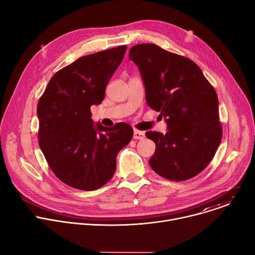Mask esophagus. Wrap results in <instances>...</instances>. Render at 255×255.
Masks as SVG:
<instances>
[{"instance_id":"obj_1","label":"esophagus","mask_w":255,"mask_h":255,"mask_svg":"<svg viewBox=\"0 0 255 255\" xmlns=\"http://www.w3.org/2000/svg\"><path fill=\"white\" fill-rule=\"evenodd\" d=\"M145 137V133L139 130H134V134H133V138L137 139V140H142Z\"/></svg>"}]
</instances>
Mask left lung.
<instances>
[{
    "label": "left lung",
    "mask_w": 255,
    "mask_h": 255,
    "mask_svg": "<svg viewBox=\"0 0 255 255\" xmlns=\"http://www.w3.org/2000/svg\"><path fill=\"white\" fill-rule=\"evenodd\" d=\"M129 58L139 68L148 106L167 125L164 135L146 132L156 145L151 168L175 181L196 176L210 163L222 138L214 88L194 61L155 44L133 46Z\"/></svg>",
    "instance_id": "8db88e82"
}]
</instances>
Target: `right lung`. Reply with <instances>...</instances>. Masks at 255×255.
I'll return each instance as SVG.
<instances>
[{"label":"right lung","mask_w":255,"mask_h":255,"mask_svg":"<svg viewBox=\"0 0 255 255\" xmlns=\"http://www.w3.org/2000/svg\"><path fill=\"white\" fill-rule=\"evenodd\" d=\"M126 45L83 56L58 70L37 106L39 146L53 173L67 186L95 191L112 178L118 152L131 141L127 123L112 128L92 120Z\"/></svg>","instance_id":"obj_1"}]
</instances>
